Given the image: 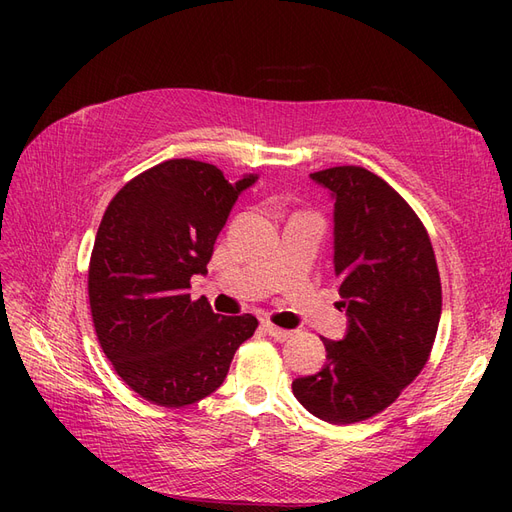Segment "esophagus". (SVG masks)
<instances>
[{
  "mask_svg": "<svg viewBox=\"0 0 512 512\" xmlns=\"http://www.w3.org/2000/svg\"><path fill=\"white\" fill-rule=\"evenodd\" d=\"M262 329H265V333H269L273 339H277V342H288V339L292 337V331L275 327V324H271V322H262Z\"/></svg>",
  "mask_w": 512,
  "mask_h": 512,
  "instance_id": "obj_1",
  "label": "esophagus"
}]
</instances>
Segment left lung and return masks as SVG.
I'll return each instance as SVG.
<instances>
[{"mask_svg":"<svg viewBox=\"0 0 512 512\" xmlns=\"http://www.w3.org/2000/svg\"><path fill=\"white\" fill-rule=\"evenodd\" d=\"M335 200V275L348 333L324 339L327 363L292 393L322 421L350 425L389 408L421 374L436 342L442 286L423 222L363 166L312 173Z\"/></svg>","mask_w":512,"mask_h":512,"instance_id":"obj_1","label":"left lung"}]
</instances>
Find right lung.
Segmentation results:
<instances>
[{"instance_id":"1","label":"right lung","mask_w":512,"mask_h":512,"mask_svg":"<svg viewBox=\"0 0 512 512\" xmlns=\"http://www.w3.org/2000/svg\"><path fill=\"white\" fill-rule=\"evenodd\" d=\"M254 181L230 183L207 162L166 160L123 185L102 215L87 275L91 320L119 378L151 404L183 408L220 389L258 327L252 314L220 316L188 292Z\"/></svg>"}]
</instances>
